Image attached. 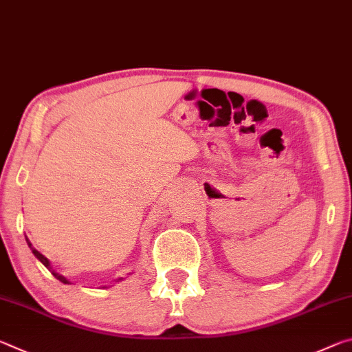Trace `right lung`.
<instances>
[{"mask_svg": "<svg viewBox=\"0 0 352 352\" xmlns=\"http://www.w3.org/2000/svg\"><path fill=\"white\" fill-rule=\"evenodd\" d=\"M26 243H28V246H30V248H31L32 254H34V256H36V257L38 258V261H40V262H42V263L45 265V267H46V268H48V270H50V272H51V274H53L56 279H59L60 282H63V284H68V280H67L65 278H63V276H62V274H59V273H57V272H54V270H53V267H51V263H50V261H48V258H46V257H45L43 254H40V252H38V251L36 250V248H34V246H32V243H31V241H30V239H28V237H26ZM118 280H122V278H120ZM118 280H117V282H118Z\"/></svg>", "mask_w": 352, "mask_h": 352, "instance_id": "add662e5", "label": "right lung"}]
</instances>
